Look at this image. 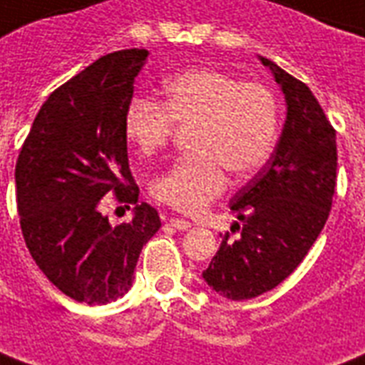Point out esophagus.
<instances>
[{"instance_id":"34e87169","label":"esophagus","mask_w":365,"mask_h":365,"mask_svg":"<svg viewBox=\"0 0 365 365\" xmlns=\"http://www.w3.org/2000/svg\"><path fill=\"white\" fill-rule=\"evenodd\" d=\"M164 222H166L168 226L174 227V230H178V232H185V230L191 227V224H189L187 220L183 218H164Z\"/></svg>"}]
</instances>
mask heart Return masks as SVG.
Masks as SVG:
<instances>
[{"label":"heart","instance_id":"obj_1","mask_svg":"<svg viewBox=\"0 0 365 365\" xmlns=\"http://www.w3.org/2000/svg\"><path fill=\"white\" fill-rule=\"evenodd\" d=\"M164 105L135 97L124 113V130L141 155L160 151L174 133V122L191 128L193 155L172 164L153 182L158 202L178 212L205 210L233 178L252 176L277 138V103L258 83H243L218 68H191L168 78Z\"/></svg>","mask_w":365,"mask_h":365}]
</instances>
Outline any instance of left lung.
Returning <instances> with one entry per match:
<instances>
[{
	"label": "left lung",
	"instance_id": "left-lung-1",
	"mask_svg": "<svg viewBox=\"0 0 365 365\" xmlns=\"http://www.w3.org/2000/svg\"><path fill=\"white\" fill-rule=\"evenodd\" d=\"M279 86L287 116L272 157L230 201L237 241L222 237L202 279L222 297L255 299L293 274L329 216L337 182V138L308 86L258 57Z\"/></svg>",
	"mask_w": 365,
	"mask_h": 365
}]
</instances>
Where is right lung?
<instances>
[{
    "label": "right lung",
    "mask_w": 365,
    "mask_h": 365,
    "mask_svg": "<svg viewBox=\"0 0 365 365\" xmlns=\"http://www.w3.org/2000/svg\"><path fill=\"white\" fill-rule=\"evenodd\" d=\"M147 55L108 53L57 88L16 160V207L28 250L55 287L86 304L128 293L139 252L160 227L157 210L138 205L124 130ZM110 192L136 205L128 225L113 227L101 214V199Z\"/></svg>",
    "instance_id": "obj_1"
}]
</instances>
